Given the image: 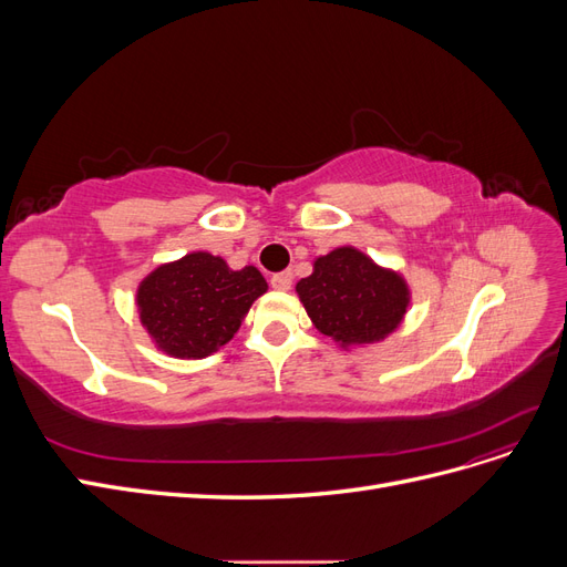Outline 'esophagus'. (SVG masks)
Masks as SVG:
<instances>
[{
	"label": "esophagus",
	"mask_w": 567,
	"mask_h": 567,
	"mask_svg": "<svg viewBox=\"0 0 567 567\" xmlns=\"http://www.w3.org/2000/svg\"><path fill=\"white\" fill-rule=\"evenodd\" d=\"M269 284H271L274 290H288L290 286H293V274H290V271L274 274V277L269 279Z\"/></svg>",
	"instance_id": "1"
}]
</instances>
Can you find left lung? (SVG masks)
I'll return each instance as SVG.
<instances>
[{"label":"left lung","instance_id":"obj_1","mask_svg":"<svg viewBox=\"0 0 567 567\" xmlns=\"http://www.w3.org/2000/svg\"><path fill=\"white\" fill-rule=\"evenodd\" d=\"M296 290L317 329L342 346L385 338L398 329L409 305V290L398 274L373 265L354 248L319 257Z\"/></svg>","mask_w":567,"mask_h":567}]
</instances>
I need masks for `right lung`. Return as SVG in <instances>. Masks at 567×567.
<instances>
[{
	"label": "right lung",
	"instance_id": "obj_1",
	"mask_svg": "<svg viewBox=\"0 0 567 567\" xmlns=\"http://www.w3.org/2000/svg\"><path fill=\"white\" fill-rule=\"evenodd\" d=\"M267 281L255 267L231 271L210 252H192L158 267L140 286L148 333L175 357H205L234 338Z\"/></svg>",
	"mask_w": 567,
	"mask_h": 567
}]
</instances>
